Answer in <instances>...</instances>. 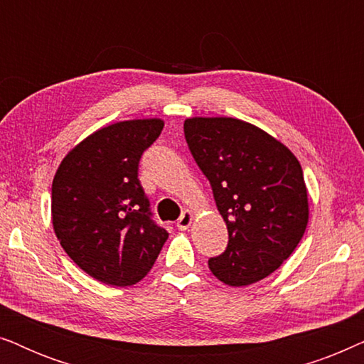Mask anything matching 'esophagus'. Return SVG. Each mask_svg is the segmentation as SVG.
Masks as SVG:
<instances>
[{
    "mask_svg": "<svg viewBox=\"0 0 364 364\" xmlns=\"http://www.w3.org/2000/svg\"><path fill=\"white\" fill-rule=\"evenodd\" d=\"M192 220H193V212L192 210H186L181 217H178L177 227L181 228V230H187V228L192 225Z\"/></svg>",
    "mask_w": 364,
    "mask_h": 364,
    "instance_id": "34e87169",
    "label": "esophagus"
}]
</instances>
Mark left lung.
<instances>
[{"instance_id":"1","label":"left lung","mask_w":364,"mask_h":364,"mask_svg":"<svg viewBox=\"0 0 364 364\" xmlns=\"http://www.w3.org/2000/svg\"><path fill=\"white\" fill-rule=\"evenodd\" d=\"M183 132L227 223L228 245L208 268L228 287L272 275L306 230L310 207L300 162L285 144L235 117H188Z\"/></svg>"}]
</instances>
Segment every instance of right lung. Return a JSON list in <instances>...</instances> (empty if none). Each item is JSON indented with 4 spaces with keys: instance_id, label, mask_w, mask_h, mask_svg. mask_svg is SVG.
Returning <instances> with one entry per match:
<instances>
[{
    "instance_id": "add662e5",
    "label": "right lung",
    "mask_w": 364,
    "mask_h": 364,
    "mask_svg": "<svg viewBox=\"0 0 364 364\" xmlns=\"http://www.w3.org/2000/svg\"><path fill=\"white\" fill-rule=\"evenodd\" d=\"M162 129L157 117L97 129L66 154L54 173V233L69 258L106 285L141 282L168 238L151 220L137 178L142 152Z\"/></svg>"
}]
</instances>
